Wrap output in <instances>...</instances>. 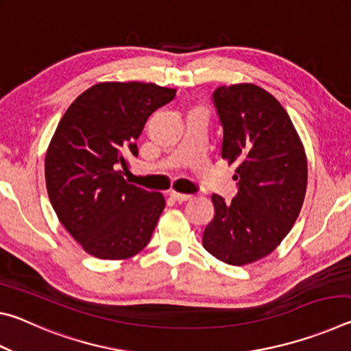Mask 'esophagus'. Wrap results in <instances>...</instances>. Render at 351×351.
I'll return each instance as SVG.
<instances>
[{
	"instance_id": "34e87169",
	"label": "esophagus",
	"mask_w": 351,
	"mask_h": 351,
	"mask_svg": "<svg viewBox=\"0 0 351 351\" xmlns=\"http://www.w3.org/2000/svg\"><path fill=\"white\" fill-rule=\"evenodd\" d=\"M170 197L173 198L178 203H184V201H187L192 198V195H187V193H180V192H175V190H171L170 192Z\"/></svg>"
}]
</instances>
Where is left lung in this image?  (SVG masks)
Segmentation results:
<instances>
[{"instance_id": "obj_1", "label": "left lung", "mask_w": 351, "mask_h": 351, "mask_svg": "<svg viewBox=\"0 0 351 351\" xmlns=\"http://www.w3.org/2000/svg\"><path fill=\"white\" fill-rule=\"evenodd\" d=\"M223 127L221 158L235 164L232 201L212 195L215 217L203 246L228 265L271 254L299 217L306 190V156L288 112L252 83L219 86L212 94Z\"/></svg>"}]
</instances>
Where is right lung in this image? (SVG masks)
<instances>
[{
  "label": "right lung",
  "mask_w": 351,
  "mask_h": 351,
  "mask_svg": "<svg viewBox=\"0 0 351 351\" xmlns=\"http://www.w3.org/2000/svg\"><path fill=\"white\" fill-rule=\"evenodd\" d=\"M176 91L141 82L97 83L58 122L45 161L46 189L64 229L88 254L122 260L152 239L165 199L123 180L148 116Z\"/></svg>",
  "instance_id": "obj_1"
}]
</instances>
